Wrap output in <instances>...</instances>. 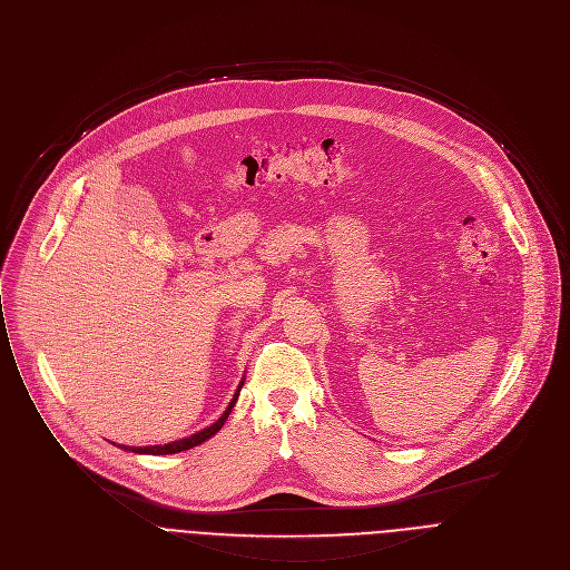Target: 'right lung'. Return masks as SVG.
<instances>
[{
    "label": "right lung",
    "mask_w": 570,
    "mask_h": 570,
    "mask_svg": "<svg viewBox=\"0 0 570 570\" xmlns=\"http://www.w3.org/2000/svg\"><path fill=\"white\" fill-rule=\"evenodd\" d=\"M243 384H245V380L238 384V391L234 393L229 406H226V411H224L210 426H206V429H202V431H197V433H193V435H186V438H181V440H173V442H168V444H150V446H128V444H121V449L132 451V453H148V456H168V453H179V451H186V449H193V446L206 442L208 438H213V435L224 426L226 417L232 415V411H234V406H236V402H238V395H240Z\"/></svg>",
    "instance_id": "obj_1"
}]
</instances>
